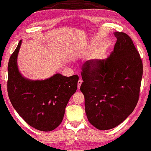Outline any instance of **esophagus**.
I'll list each match as a JSON object with an SVG mask.
<instances>
[{"label": "esophagus", "instance_id": "1", "mask_svg": "<svg viewBox=\"0 0 151 151\" xmlns=\"http://www.w3.org/2000/svg\"><path fill=\"white\" fill-rule=\"evenodd\" d=\"M82 83H83V81H82L81 79H79V80H78V89H80L81 85Z\"/></svg>", "mask_w": 151, "mask_h": 151}]
</instances>
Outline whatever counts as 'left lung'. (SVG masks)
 <instances>
[{
	"label": "left lung",
	"instance_id": "8db88e82",
	"mask_svg": "<svg viewBox=\"0 0 151 151\" xmlns=\"http://www.w3.org/2000/svg\"><path fill=\"white\" fill-rule=\"evenodd\" d=\"M114 35L117 39L110 57L86 62L81 73L87 117L100 130L112 129L131 114L142 77V62L131 38L124 32Z\"/></svg>",
	"mask_w": 151,
	"mask_h": 151
}]
</instances>
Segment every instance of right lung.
Instances as JSON below:
<instances>
[{
  "label": "right lung",
  "instance_id": "obj_1",
  "mask_svg": "<svg viewBox=\"0 0 151 151\" xmlns=\"http://www.w3.org/2000/svg\"><path fill=\"white\" fill-rule=\"evenodd\" d=\"M17 45L8 64L7 91L13 108L28 125L40 131L50 132L62 123L70 98L77 89L78 75L56 73L45 80H30L22 75Z\"/></svg>",
  "mask_w": 151,
  "mask_h": 151
}]
</instances>
